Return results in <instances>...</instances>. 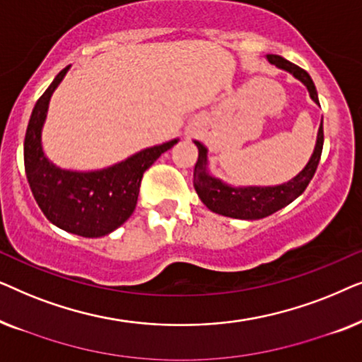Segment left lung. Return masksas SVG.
<instances>
[{
    "label": "left lung",
    "instance_id": "1",
    "mask_svg": "<svg viewBox=\"0 0 362 362\" xmlns=\"http://www.w3.org/2000/svg\"><path fill=\"white\" fill-rule=\"evenodd\" d=\"M267 59L276 66L279 69L293 74V77L298 78L306 86L310 92V97L313 98L316 103L318 100V93H316V87L313 81H311L310 74L303 71V69L295 66L286 59L275 56V54H269ZM323 122H321L318 130V140H316V146L313 155H311L308 165L303 168V171L298 173L293 180L285 182L280 186H269V187H259V186H249V187H232L227 186L221 180L212 177L207 173V150L204 145L199 141H194L197 150H199V156H197L196 166H194V187L197 191V196L201 201L209 207L216 214H222L227 217H234V219H262L274 212L280 211L281 207L288 206L291 201H295L301 192L306 189L310 181L313 180L316 168H318L321 151H323Z\"/></svg>",
    "mask_w": 362,
    "mask_h": 362
}]
</instances>
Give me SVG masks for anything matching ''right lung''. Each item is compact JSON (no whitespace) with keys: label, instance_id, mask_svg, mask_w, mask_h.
<instances>
[{"label":"right lung","instance_id":"obj_1","mask_svg":"<svg viewBox=\"0 0 362 362\" xmlns=\"http://www.w3.org/2000/svg\"><path fill=\"white\" fill-rule=\"evenodd\" d=\"M69 71L62 69L39 97L24 138V170L34 199L54 226L82 237H102L120 227L135 211L143 173L177 143L146 148L107 170H59L44 156L41 130L52 92Z\"/></svg>","mask_w":362,"mask_h":362}]
</instances>
